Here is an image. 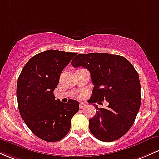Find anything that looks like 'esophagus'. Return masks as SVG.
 <instances>
[{"instance_id": "esophagus-1", "label": "esophagus", "mask_w": 159, "mask_h": 159, "mask_svg": "<svg viewBox=\"0 0 159 159\" xmlns=\"http://www.w3.org/2000/svg\"><path fill=\"white\" fill-rule=\"evenodd\" d=\"M85 106H86V104H84V103H80V105H79V107H80V108L81 109H84L85 107Z\"/></svg>"}]
</instances>
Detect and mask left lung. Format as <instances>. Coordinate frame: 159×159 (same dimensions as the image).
Returning a JSON list of instances; mask_svg holds the SVG:
<instances>
[{"instance_id": "obj_1", "label": "left lung", "mask_w": 159, "mask_h": 159, "mask_svg": "<svg viewBox=\"0 0 159 159\" xmlns=\"http://www.w3.org/2000/svg\"><path fill=\"white\" fill-rule=\"evenodd\" d=\"M72 66L90 71L94 85L89 103L106 99L107 108H98L90 119L91 133L97 139L111 142L119 139L132 126L139 111L141 96L138 72L124 57L107 53L81 54L72 61Z\"/></svg>"}]
</instances>
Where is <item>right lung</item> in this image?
I'll return each instance as SVG.
<instances>
[{
  "label": "right lung",
  "instance_id": "obj_1",
  "mask_svg": "<svg viewBox=\"0 0 159 159\" xmlns=\"http://www.w3.org/2000/svg\"><path fill=\"white\" fill-rule=\"evenodd\" d=\"M76 53L48 50L36 54L21 70L17 82L18 107L25 123L36 137L48 142L63 139L79 102L55 99L54 90L63 69Z\"/></svg>",
  "mask_w": 159,
  "mask_h": 159
}]
</instances>
